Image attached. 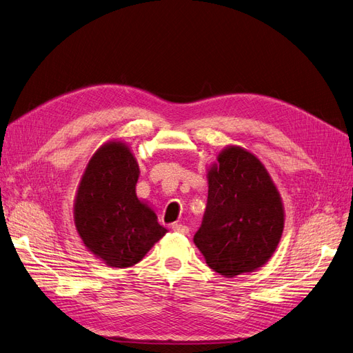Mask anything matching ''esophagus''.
Returning a JSON list of instances; mask_svg holds the SVG:
<instances>
[{"label":"esophagus","instance_id":"34e87169","mask_svg":"<svg viewBox=\"0 0 353 353\" xmlns=\"http://www.w3.org/2000/svg\"><path fill=\"white\" fill-rule=\"evenodd\" d=\"M172 230L176 231V232H181V234H187L188 232V227L187 225H183V223H172Z\"/></svg>","mask_w":353,"mask_h":353}]
</instances>
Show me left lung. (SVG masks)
<instances>
[{"instance_id":"1","label":"left lung","mask_w":353,"mask_h":353,"mask_svg":"<svg viewBox=\"0 0 353 353\" xmlns=\"http://www.w3.org/2000/svg\"><path fill=\"white\" fill-rule=\"evenodd\" d=\"M208 205L194 243L223 276L252 272L275 252L284 228L279 190L261 160L231 145L208 172Z\"/></svg>"}]
</instances>
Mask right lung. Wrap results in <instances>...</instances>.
I'll return each instance as SVG.
<instances>
[{
  "mask_svg": "<svg viewBox=\"0 0 353 353\" xmlns=\"http://www.w3.org/2000/svg\"><path fill=\"white\" fill-rule=\"evenodd\" d=\"M140 175L128 145L110 141L94 153L74 199V227L87 249L113 268L140 262L168 232L156 213L138 200Z\"/></svg>",
  "mask_w": 353,
  "mask_h": 353,
  "instance_id": "right-lung-1",
  "label": "right lung"
}]
</instances>
